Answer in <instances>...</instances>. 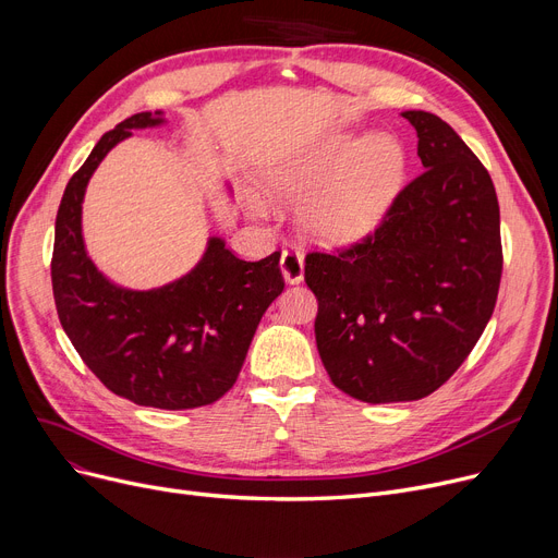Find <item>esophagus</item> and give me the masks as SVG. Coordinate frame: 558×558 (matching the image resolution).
Here are the masks:
<instances>
[{"mask_svg":"<svg viewBox=\"0 0 558 558\" xmlns=\"http://www.w3.org/2000/svg\"><path fill=\"white\" fill-rule=\"evenodd\" d=\"M280 269L287 282L296 284L303 280L305 276V264H303V255L294 248H284L280 255Z\"/></svg>","mask_w":558,"mask_h":558,"instance_id":"1","label":"esophagus"}]
</instances>
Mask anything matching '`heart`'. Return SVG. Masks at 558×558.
<instances>
[{"instance_id":"obj_1","label":"heart","mask_w":558,"mask_h":558,"mask_svg":"<svg viewBox=\"0 0 558 558\" xmlns=\"http://www.w3.org/2000/svg\"><path fill=\"white\" fill-rule=\"evenodd\" d=\"M407 154L391 135H337L280 162L269 187L303 203L301 219L328 242L357 240L385 219L404 185Z\"/></svg>"}]
</instances>
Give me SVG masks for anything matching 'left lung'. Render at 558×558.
Segmentation results:
<instances>
[{
    "mask_svg": "<svg viewBox=\"0 0 558 558\" xmlns=\"http://www.w3.org/2000/svg\"><path fill=\"white\" fill-rule=\"evenodd\" d=\"M423 171L373 232L305 257L314 335L332 385L362 402L421 400L471 355L502 278L490 175L441 117L407 110Z\"/></svg>",
    "mask_w": 558,
    "mask_h": 558,
    "instance_id": "left-lung-1",
    "label": "left lung"
}]
</instances>
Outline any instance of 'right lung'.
I'll use <instances>...</instances> for the list:
<instances>
[{"mask_svg": "<svg viewBox=\"0 0 558 558\" xmlns=\"http://www.w3.org/2000/svg\"><path fill=\"white\" fill-rule=\"evenodd\" d=\"M162 124L137 112L104 133L58 205L51 255L56 312L76 353L106 389L142 407L213 404L238 383L262 314L284 289L280 251L240 259L210 240L194 271L151 291L110 284L87 257L81 201L93 171L131 129Z\"/></svg>", "mask_w": 558, "mask_h": 558, "instance_id": "obj_1", "label": "right lung"}]
</instances>
